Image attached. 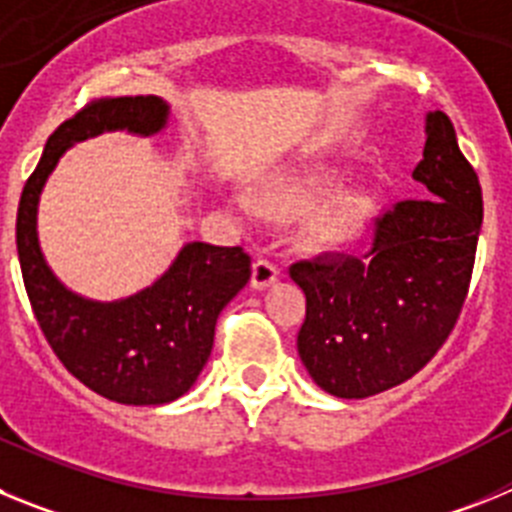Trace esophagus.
Masks as SVG:
<instances>
[{
	"instance_id": "esophagus-1",
	"label": "esophagus",
	"mask_w": 512,
	"mask_h": 512,
	"mask_svg": "<svg viewBox=\"0 0 512 512\" xmlns=\"http://www.w3.org/2000/svg\"><path fill=\"white\" fill-rule=\"evenodd\" d=\"M279 279V266L269 259H256L253 261V274H251V287L253 289H266Z\"/></svg>"
}]
</instances>
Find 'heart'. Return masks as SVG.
Returning a JSON list of instances; mask_svg holds the SVG:
<instances>
[{"instance_id": "obj_1", "label": "heart", "mask_w": 512, "mask_h": 512, "mask_svg": "<svg viewBox=\"0 0 512 512\" xmlns=\"http://www.w3.org/2000/svg\"><path fill=\"white\" fill-rule=\"evenodd\" d=\"M307 205H310V200L302 197V194H277V197H269V200L264 202L266 210L274 212V215H295V212L305 210ZM354 220H356L354 210H343L341 215H336L333 220H330V233H336V235L348 233V228L354 225Z\"/></svg>"}]
</instances>
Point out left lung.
I'll list each match as a JSON object with an SVG mask.
<instances>
[{
    "instance_id": "obj_1",
    "label": "left lung",
    "mask_w": 512,
    "mask_h": 512,
    "mask_svg": "<svg viewBox=\"0 0 512 512\" xmlns=\"http://www.w3.org/2000/svg\"><path fill=\"white\" fill-rule=\"evenodd\" d=\"M413 179L436 200H402L377 217L364 256L325 253L289 266L307 297L297 351L328 395L361 400L418 374L467 300L482 187L441 110L425 117Z\"/></svg>"
}]
</instances>
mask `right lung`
Segmentation results:
<instances>
[{"label": "right lung", "mask_w": 512, "mask_h": 512, "mask_svg": "<svg viewBox=\"0 0 512 512\" xmlns=\"http://www.w3.org/2000/svg\"><path fill=\"white\" fill-rule=\"evenodd\" d=\"M161 97H104L61 122L45 143L17 207V256L35 320L61 364L89 390L122 405H166L189 392L215 341L223 307L251 279L241 246L187 243L164 277L117 302H94L63 287L38 243V202L58 158L104 130H164Z\"/></svg>", "instance_id": "add662e5"}]
</instances>
